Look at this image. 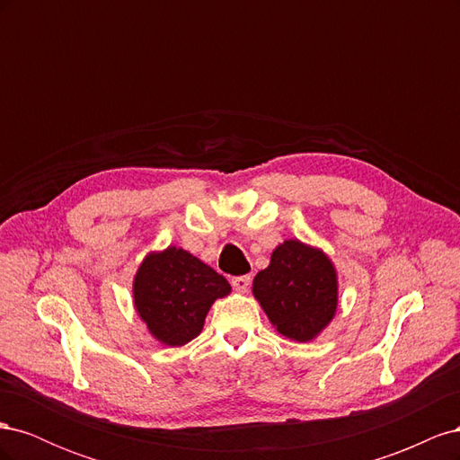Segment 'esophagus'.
Segmentation results:
<instances>
[{
	"label": "esophagus",
	"instance_id": "obj_1",
	"mask_svg": "<svg viewBox=\"0 0 460 460\" xmlns=\"http://www.w3.org/2000/svg\"><path fill=\"white\" fill-rule=\"evenodd\" d=\"M249 286H252V276H235L232 278V288L235 291H240V294H245V291L249 289Z\"/></svg>",
	"mask_w": 460,
	"mask_h": 460
}]
</instances>
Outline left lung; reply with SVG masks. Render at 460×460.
<instances>
[{"label":"left lung","instance_id":"8db88e82","mask_svg":"<svg viewBox=\"0 0 460 460\" xmlns=\"http://www.w3.org/2000/svg\"><path fill=\"white\" fill-rule=\"evenodd\" d=\"M253 296L282 336L314 340L338 309V274L328 255L299 240L278 245L253 280Z\"/></svg>","mask_w":460,"mask_h":460}]
</instances>
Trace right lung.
Here are the masks:
<instances>
[{
    "mask_svg": "<svg viewBox=\"0 0 460 460\" xmlns=\"http://www.w3.org/2000/svg\"><path fill=\"white\" fill-rule=\"evenodd\" d=\"M232 291L228 280L180 247L149 253L134 276V305L157 341L180 347L198 338L218 297Z\"/></svg>",
    "mask_w": 460,
    "mask_h": 460,
    "instance_id": "obj_1",
    "label": "right lung"
}]
</instances>
